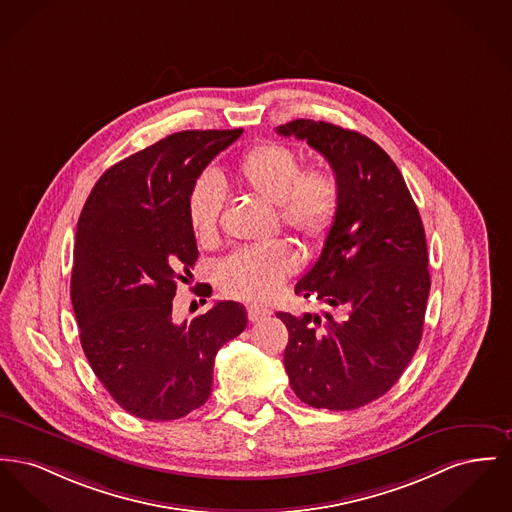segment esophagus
I'll use <instances>...</instances> for the list:
<instances>
[{
	"mask_svg": "<svg viewBox=\"0 0 512 512\" xmlns=\"http://www.w3.org/2000/svg\"><path fill=\"white\" fill-rule=\"evenodd\" d=\"M247 317H249L251 323H257V321H263V319L271 317V309L265 307V305H257V303L249 305L247 307Z\"/></svg>",
	"mask_w": 512,
	"mask_h": 512,
	"instance_id": "obj_1",
	"label": "esophagus"
}]
</instances>
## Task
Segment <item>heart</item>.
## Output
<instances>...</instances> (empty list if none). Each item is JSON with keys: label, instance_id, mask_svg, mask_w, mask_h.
Masks as SVG:
<instances>
[{"label": "heart", "instance_id": "heart-1", "mask_svg": "<svg viewBox=\"0 0 512 512\" xmlns=\"http://www.w3.org/2000/svg\"><path fill=\"white\" fill-rule=\"evenodd\" d=\"M232 180L241 191L274 205L280 224L301 240L317 245L331 234L340 212V181L329 166L315 164L301 170L294 149L267 141L241 152L232 166ZM220 209L222 199L214 181H197L187 199V220L197 241H214ZM296 267L294 247L274 241L230 255L220 265L218 284L236 300H267Z\"/></svg>", "mask_w": 512, "mask_h": 512}]
</instances>
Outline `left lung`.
<instances>
[{"instance_id":"8db88e82","label":"left lung","mask_w":512,"mask_h":512,"mask_svg":"<svg viewBox=\"0 0 512 512\" xmlns=\"http://www.w3.org/2000/svg\"><path fill=\"white\" fill-rule=\"evenodd\" d=\"M321 152L340 181V212L296 294L323 313L276 317L288 329L284 367L301 402L356 410L400 379L420 346L431 278L418 207L391 156L329 121L276 127Z\"/></svg>"}]
</instances>
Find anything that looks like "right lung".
Here are the masks:
<instances>
[{
	"mask_svg": "<svg viewBox=\"0 0 512 512\" xmlns=\"http://www.w3.org/2000/svg\"><path fill=\"white\" fill-rule=\"evenodd\" d=\"M241 133L160 139L108 168L79 216L71 301L81 346L104 389L135 418L178 420L201 408L216 352L247 327L238 301H218L191 323L172 319L178 280L199 257L189 193Z\"/></svg>",
	"mask_w": 512,
	"mask_h": 512,
	"instance_id": "1",
	"label": "right lung"
}]
</instances>
